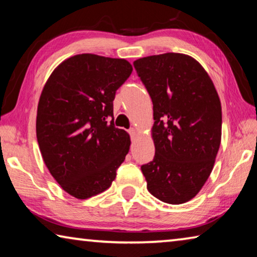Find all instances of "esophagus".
I'll use <instances>...</instances> for the list:
<instances>
[{
	"label": "esophagus",
	"instance_id": "1",
	"mask_svg": "<svg viewBox=\"0 0 257 257\" xmlns=\"http://www.w3.org/2000/svg\"><path fill=\"white\" fill-rule=\"evenodd\" d=\"M129 134H130V136H132V138L134 139L135 136H136V135H137V130L135 129V128H130L129 129Z\"/></svg>",
	"mask_w": 257,
	"mask_h": 257
}]
</instances>
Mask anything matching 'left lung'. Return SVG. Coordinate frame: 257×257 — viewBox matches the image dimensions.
<instances>
[{
	"instance_id": "8db88e82",
	"label": "left lung",
	"mask_w": 257,
	"mask_h": 257,
	"mask_svg": "<svg viewBox=\"0 0 257 257\" xmlns=\"http://www.w3.org/2000/svg\"><path fill=\"white\" fill-rule=\"evenodd\" d=\"M153 102V161L141 169L147 189L168 204L195 197L210 177L221 143L222 112L215 87L196 60L180 53L134 62Z\"/></svg>"
}]
</instances>
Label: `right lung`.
<instances>
[{"mask_svg":"<svg viewBox=\"0 0 257 257\" xmlns=\"http://www.w3.org/2000/svg\"><path fill=\"white\" fill-rule=\"evenodd\" d=\"M132 72L123 59L79 54L63 61L43 88L37 142L51 175L73 197L107 189L129 152V135L113 122V99Z\"/></svg>","mask_w":257,"mask_h":257,"instance_id":"1","label":"right lung"}]
</instances>
